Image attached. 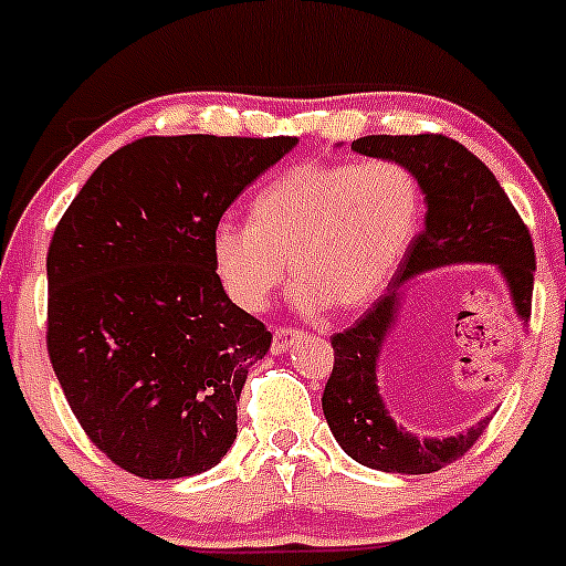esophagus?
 Instances as JSON below:
<instances>
[{
	"mask_svg": "<svg viewBox=\"0 0 566 566\" xmlns=\"http://www.w3.org/2000/svg\"><path fill=\"white\" fill-rule=\"evenodd\" d=\"M304 336V331L298 328H284V325H279V328H273V342H271V350L273 353H287L290 347L295 345V342Z\"/></svg>",
	"mask_w": 566,
	"mask_h": 566,
	"instance_id": "1",
	"label": "esophagus"
}]
</instances>
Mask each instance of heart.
<instances>
[{"label":"heart","instance_id":"obj_1","mask_svg":"<svg viewBox=\"0 0 566 566\" xmlns=\"http://www.w3.org/2000/svg\"><path fill=\"white\" fill-rule=\"evenodd\" d=\"M424 193L399 161H304L268 182L251 221L216 224L210 254L232 301L260 312L290 265L298 310L373 304L419 235Z\"/></svg>","mask_w":566,"mask_h":566}]
</instances>
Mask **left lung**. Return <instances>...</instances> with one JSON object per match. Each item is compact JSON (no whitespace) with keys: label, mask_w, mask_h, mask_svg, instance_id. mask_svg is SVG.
<instances>
[{"label":"left lung","mask_w":566,"mask_h":566,"mask_svg":"<svg viewBox=\"0 0 566 566\" xmlns=\"http://www.w3.org/2000/svg\"><path fill=\"white\" fill-rule=\"evenodd\" d=\"M350 147L361 156L405 164L419 177L427 216L424 230L394 273L389 293L350 328L331 336L334 369L323 391V413L336 443L361 465L389 473L441 471L479 441L488 419L462 436L419 441L389 416L378 394V356L397 319L399 284L454 262H490L504 273L517 315L528 319L534 243L495 175L460 142L443 134L361 136Z\"/></svg>","instance_id":"left-lung-1"}]
</instances>
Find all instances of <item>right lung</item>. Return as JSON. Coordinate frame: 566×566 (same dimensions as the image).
Wrapping results in <instances>:
<instances>
[{
	"label": "right lung",
	"instance_id": "obj_1",
	"mask_svg": "<svg viewBox=\"0 0 566 566\" xmlns=\"http://www.w3.org/2000/svg\"><path fill=\"white\" fill-rule=\"evenodd\" d=\"M295 136H142L106 158L51 238L45 347L67 405L114 465L202 473L230 452L271 331L227 298L210 254L238 193Z\"/></svg>",
	"mask_w": 566,
	"mask_h": 566
}]
</instances>
